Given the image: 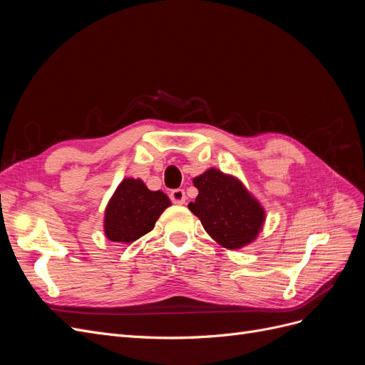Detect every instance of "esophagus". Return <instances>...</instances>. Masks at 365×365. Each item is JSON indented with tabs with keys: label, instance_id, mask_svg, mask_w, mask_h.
Here are the masks:
<instances>
[{
	"label": "esophagus",
	"instance_id": "1",
	"mask_svg": "<svg viewBox=\"0 0 365 365\" xmlns=\"http://www.w3.org/2000/svg\"><path fill=\"white\" fill-rule=\"evenodd\" d=\"M170 200L176 205H182L185 202V192L182 189H175L170 192Z\"/></svg>",
	"mask_w": 365,
	"mask_h": 365
}]
</instances>
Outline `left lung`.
Listing matches in <instances>:
<instances>
[{
    "instance_id": "8db88e82",
    "label": "left lung",
    "mask_w": 365,
    "mask_h": 365,
    "mask_svg": "<svg viewBox=\"0 0 365 365\" xmlns=\"http://www.w3.org/2000/svg\"><path fill=\"white\" fill-rule=\"evenodd\" d=\"M193 185L197 196L190 212L220 247L239 250L257 239L267 215L240 180L212 168L193 178Z\"/></svg>"
}]
</instances>
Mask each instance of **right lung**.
<instances>
[{"label":"right lung","mask_w":365,"mask_h":365,"mask_svg":"<svg viewBox=\"0 0 365 365\" xmlns=\"http://www.w3.org/2000/svg\"><path fill=\"white\" fill-rule=\"evenodd\" d=\"M169 205V196L161 190H149L140 178H125L105 208V236L117 244H132L153 230Z\"/></svg>","instance_id":"add662e5"}]
</instances>
